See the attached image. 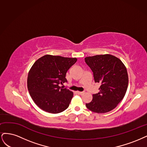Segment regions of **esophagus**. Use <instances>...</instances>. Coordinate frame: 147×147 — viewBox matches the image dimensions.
<instances>
[{
  "label": "esophagus",
  "instance_id": "1",
  "mask_svg": "<svg viewBox=\"0 0 147 147\" xmlns=\"http://www.w3.org/2000/svg\"><path fill=\"white\" fill-rule=\"evenodd\" d=\"M76 93L78 94H80V95H81V94H84V92H76Z\"/></svg>",
  "mask_w": 147,
  "mask_h": 147
}]
</instances>
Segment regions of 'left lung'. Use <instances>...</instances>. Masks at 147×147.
<instances>
[{"mask_svg":"<svg viewBox=\"0 0 147 147\" xmlns=\"http://www.w3.org/2000/svg\"><path fill=\"white\" fill-rule=\"evenodd\" d=\"M85 61L92 71L94 82L101 84L99 92L93 94L92 101L86 103V107L98 113L113 110L124 98L128 86L125 65L110 54L87 57Z\"/></svg>","mask_w":147,"mask_h":147,"instance_id":"left-lung-1","label":"left lung"}]
</instances>
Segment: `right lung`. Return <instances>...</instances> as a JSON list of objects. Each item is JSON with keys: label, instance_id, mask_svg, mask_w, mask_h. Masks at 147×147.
I'll list each match as a JSON object with an SVG mask.
<instances>
[{"label": "right lung", "instance_id": "add662e5", "mask_svg": "<svg viewBox=\"0 0 147 147\" xmlns=\"http://www.w3.org/2000/svg\"><path fill=\"white\" fill-rule=\"evenodd\" d=\"M76 61V58L45 55L33 65L28 74L27 88L42 111L58 113L68 107L73 93L60 85L67 82L66 74Z\"/></svg>", "mask_w": 147, "mask_h": 147}]
</instances>
